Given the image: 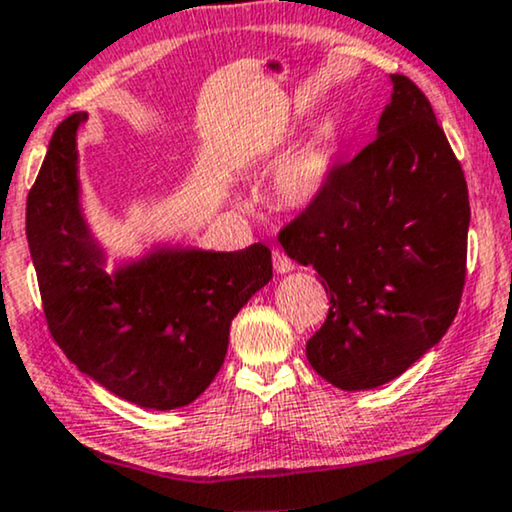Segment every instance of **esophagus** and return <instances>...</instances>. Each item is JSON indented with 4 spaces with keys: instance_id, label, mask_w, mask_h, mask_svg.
I'll list each match as a JSON object with an SVG mask.
<instances>
[{
    "instance_id": "esophagus-1",
    "label": "esophagus",
    "mask_w": 512,
    "mask_h": 512,
    "mask_svg": "<svg viewBox=\"0 0 512 512\" xmlns=\"http://www.w3.org/2000/svg\"><path fill=\"white\" fill-rule=\"evenodd\" d=\"M271 262H274L276 274H288V271H293V269H295L293 260H290V257L286 255V252H281V250H274V252H271Z\"/></svg>"
}]
</instances>
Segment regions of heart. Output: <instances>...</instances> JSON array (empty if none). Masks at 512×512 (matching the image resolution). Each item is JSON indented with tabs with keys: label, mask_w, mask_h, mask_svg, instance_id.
<instances>
[{
	"label": "heart",
	"mask_w": 512,
	"mask_h": 512,
	"mask_svg": "<svg viewBox=\"0 0 512 512\" xmlns=\"http://www.w3.org/2000/svg\"><path fill=\"white\" fill-rule=\"evenodd\" d=\"M331 165L333 144L326 134H321L278 163L271 177V193L286 208H304L326 186Z\"/></svg>",
	"instance_id": "heart-1"
}]
</instances>
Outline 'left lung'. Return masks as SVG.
<instances>
[{
    "mask_svg": "<svg viewBox=\"0 0 512 512\" xmlns=\"http://www.w3.org/2000/svg\"><path fill=\"white\" fill-rule=\"evenodd\" d=\"M470 203L461 163L430 101L392 75L378 137L278 231L314 267L331 309L307 359L340 390L390 383L435 347L461 304Z\"/></svg>",
    "mask_w": 512,
    "mask_h": 512,
    "instance_id": "obj_1",
    "label": "left lung"
}]
</instances>
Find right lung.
<instances>
[{
	"label": "right lung",
	"mask_w": 512,
	"mask_h": 512,
	"mask_svg": "<svg viewBox=\"0 0 512 512\" xmlns=\"http://www.w3.org/2000/svg\"><path fill=\"white\" fill-rule=\"evenodd\" d=\"M87 113L56 127L28 193L25 236L51 338L108 392L170 411L208 390L229 328L267 286L271 252L155 250L111 276L80 215L75 134Z\"/></svg>",
	"instance_id": "right-lung-1"
}]
</instances>
